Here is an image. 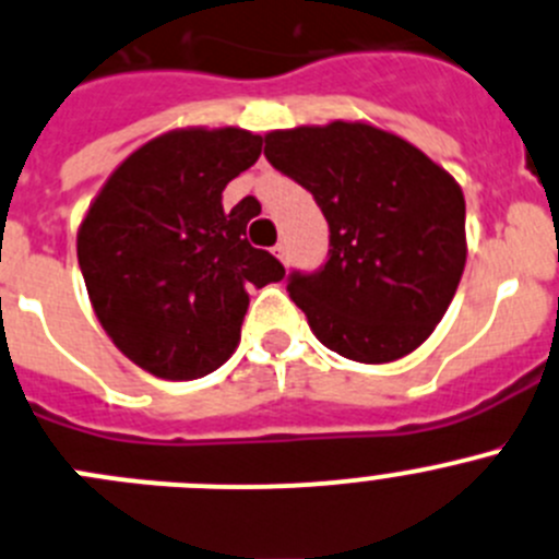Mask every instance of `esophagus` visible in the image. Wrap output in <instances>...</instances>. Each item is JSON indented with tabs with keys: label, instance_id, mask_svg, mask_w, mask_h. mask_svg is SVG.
I'll use <instances>...</instances> for the list:
<instances>
[{
	"label": "esophagus",
	"instance_id": "esophagus-1",
	"mask_svg": "<svg viewBox=\"0 0 559 559\" xmlns=\"http://www.w3.org/2000/svg\"><path fill=\"white\" fill-rule=\"evenodd\" d=\"M273 253L281 259V262L289 264V248H286V242H278V246L273 248Z\"/></svg>",
	"mask_w": 559,
	"mask_h": 559
}]
</instances>
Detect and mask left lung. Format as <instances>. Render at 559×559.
<instances>
[{
	"label": "left lung",
	"mask_w": 559,
	"mask_h": 559,
	"mask_svg": "<svg viewBox=\"0 0 559 559\" xmlns=\"http://www.w3.org/2000/svg\"><path fill=\"white\" fill-rule=\"evenodd\" d=\"M264 155L313 193L330 226L324 267L286 286L313 335L357 362L415 352L467 262L459 182L401 135L346 119L270 130Z\"/></svg>",
	"instance_id": "8db88e82"
}]
</instances>
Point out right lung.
<instances>
[{
	"instance_id": "add662e5",
	"label": "right lung",
	"mask_w": 559,
	"mask_h": 559,
	"mask_svg": "<svg viewBox=\"0 0 559 559\" xmlns=\"http://www.w3.org/2000/svg\"><path fill=\"white\" fill-rule=\"evenodd\" d=\"M262 155L242 128H177L111 171L75 237L90 302L108 338L153 377L199 379L240 344L248 286L284 264L246 240L253 197L224 210V188Z\"/></svg>"
}]
</instances>
